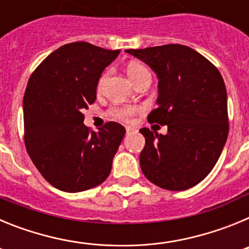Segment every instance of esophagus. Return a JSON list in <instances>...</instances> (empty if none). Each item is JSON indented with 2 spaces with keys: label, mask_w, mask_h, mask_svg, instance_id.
Wrapping results in <instances>:
<instances>
[{
  "label": "esophagus",
  "mask_w": 249,
  "mask_h": 249,
  "mask_svg": "<svg viewBox=\"0 0 249 249\" xmlns=\"http://www.w3.org/2000/svg\"><path fill=\"white\" fill-rule=\"evenodd\" d=\"M133 131V128H132V127H126V132H127V135H128V133H131V132Z\"/></svg>",
  "instance_id": "esophagus-1"
}]
</instances>
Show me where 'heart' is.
Returning <instances> with one entry per match:
<instances>
[{"mask_svg": "<svg viewBox=\"0 0 249 249\" xmlns=\"http://www.w3.org/2000/svg\"><path fill=\"white\" fill-rule=\"evenodd\" d=\"M144 71H148L143 65H141V63L137 62H131L126 68V72L128 74V77L131 78V81H133L140 76L141 73H143ZM106 77H107V72L102 74L100 77V80L97 82V89H102L103 83H105ZM141 111L140 107L137 106H116V107H112L111 109L108 111L109 116L118 121H123V122H131L132 118L135 117V114L138 113Z\"/></svg>", "mask_w": 249, "mask_h": 249, "instance_id": "b5f03b06", "label": "heart"}]
</instances>
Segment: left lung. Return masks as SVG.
I'll use <instances>...</instances> for the list:
<instances>
[{"instance_id": "left-lung-1", "label": "left lung", "mask_w": 249, "mask_h": 249, "mask_svg": "<svg viewBox=\"0 0 249 249\" xmlns=\"http://www.w3.org/2000/svg\"><path fill=\"white\" fill-rule=\"evenodd\" d=\"M158 77V107L149 123L166 124L167 135L141 128L146 144L140 155L148 181L169 191L198 184L217 163L227 141V91L218 68L183 45L126 50Z\"/></svg>"}]
</instances>
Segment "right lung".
I'll list each match as a JSON object with an SVG mask.
<instances>
[{
    "instance_id": "obj_1",
    "label": "right lung",
    "mask_w": 249,
    "mask_h": 249,
    "mask_svg": "<svg viewBox=\"0 0 249 249\" xmlns=\"http://www.w3.org/2000/svg\"><path fill=\"white\" fill-rule=\"evenodd\" d=\"M120 53L89 42L61 46L31 74L23 97L25 144L46 181L63 192H82L108 177L126 129L107 122L100 132L83 124L96 101L101 74Z\"/></svg>"
}]
</instances>
